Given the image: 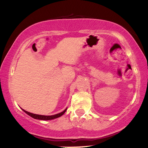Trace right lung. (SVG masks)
<instances>
[{
    "label": "right lung",
    "instance_id": "right-lung-1",
    "mask_svg": "<svg viewBox=\"0 0 148 148\" xmlns=\"http://www.w3.org/2000/svg\"><path fill=\"white\" fill-rule=\"evenodd\" d=\"M22 110H23V111H24V112H25V113H27V115H29V116H31V117H32L33 118H34V119H40V120H51V119H56V118H57V117H61V115H63V114L65 113V112L66 111L67 108H65L64 111H63V112H61V113H58V114H56V115H37V114H33V113H29V112L25 111V110H24V109H22Z\"/></svg>",
    "mask_w": 148,
    "mask_h": 148
}]
</instances>
